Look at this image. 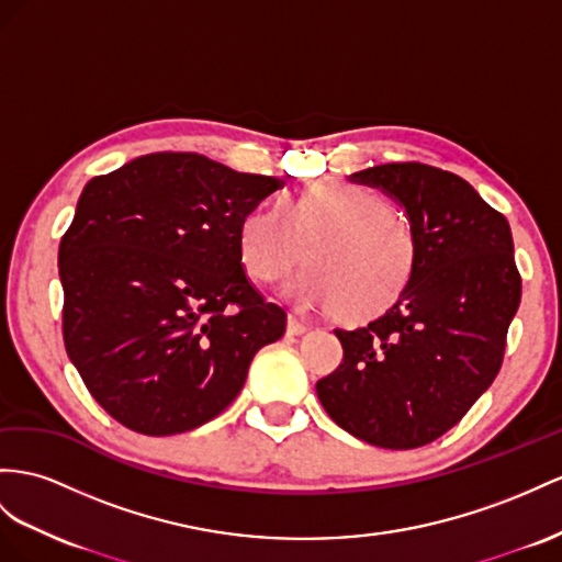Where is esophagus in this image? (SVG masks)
<instances>
[{"label": "esophagus", "mask_w": 562, "mask_h": 562, "mask_svg": "<svg viewBox=\"0 0 562 562\" xmlns=\"http://www.w3.org/2000/svg\"><path fill=\"white\" fill-rule=\"evenodd\" d=\"M304 333H308V325L304 321H299L296 315H290V318H286V335H304Z\"/></svg>", "instance_id": "1"}]
</instances>
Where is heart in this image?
<instances>
[{"label":"heart","mask_w":562,"mask_h":562,"mask_svg":"<svg viewBox=\"0 0 562 562\" xmlns=\"http://www.w3.org/2000/svg\"><path fill=\"white\" fill-rule=\"evenodd\" d=\"M239 261L261 284L280 282L301 261L308 268L286 286L306 308H335L368 321L408 290L420 258L413 223L363 184L315 180L276 206H258L237 229Z\"/></svg>","instance_id":"b5f03b06"}]
</instances>
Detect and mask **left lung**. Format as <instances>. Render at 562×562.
Segmentation results:
<instances>
[{"label":"left lung","instance_id":"obj_1","mask_svg":"<svg viewBox=\"0 0 562 562\" xmlns=\"http://www.w3.org/2000/svg\"><path fill=\"white\" fill-rule=\"evenodd\" d=\"M349 180L404 206L420 258L392 308L335 329L344 361L315 392L349 435L418 449L458 425L498 375L522 296L510 225L470 182L435 166L384 164Z\"/></svg>","mask_w":562,"mask_h":562}]
</instances>
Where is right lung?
I'll return each instance as SVG.
<instances>
[{"label": "right lung", "mask_w": 562, "mask_h": 562, "mask_svg": "<svg viewBox=\"0 0 562 562\" xmlns=\"http://www.w3.org/2000/svg\"><path fill=\"white\" fill-rule=\"evenodd\" d=\"M282 184L187 151L85 184L59 247L64 344L113 420L149 437L204 425L284 335L237 249L244 215Z\"/></svg>", "instance_id": "obj_1"}]
</instances>
